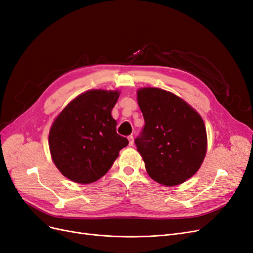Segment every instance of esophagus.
<instances>
[{
  "mask_svg": "<svg viewBox=\"0 0 253 253\" xmlns=\"http://www.w3.org/2000/svg\"><path fill=\"white\" fill-rule=\"evenodd\" d=\"M127 139H128V145H129V147H132V145L134 144V137L133 136H128Z\"/></svg>",
  "mask_w": 253,
  "mask_h": 253,
  "instance_id": "1",
  "label": "esophagus"
}]
</instances>
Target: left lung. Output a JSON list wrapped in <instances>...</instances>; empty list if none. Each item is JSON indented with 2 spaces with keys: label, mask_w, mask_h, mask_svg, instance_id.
<instances>
[{
  "label": "left lung",
  "mask_w": 253,
  "mask_h": 253,
  "mask_svg": "<svg viewBox=\"0 0 253 253\" xmlns=\"http://www.w3.org/2000/svg\"><path fill=\"white\" fill-rule=\"evenodd\" d=\"M137 100L144 126L135 144L151 178L175 186L192 177L207 151L202 117L182 99L160 88L139 89Z\"/></svg>",
  "instance_id": "left-lung-1"
}]
</instances>
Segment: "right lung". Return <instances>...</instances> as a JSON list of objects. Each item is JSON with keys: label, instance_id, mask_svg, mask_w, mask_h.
Wrapping results in <instances>:
<instances>
[{"label": "right lung", "instance_id": "obj_1", "mask_svg": "<svg viewBox=\"0 0 253 253\" xmlns=\"http://www.w3.org/2000/svg\"><path fill=\"white\" fill-rule=\"evenodd\" d=\"M118 91L91 89L68 103L53 121L49 150L65 177L90 183L108 172L128 140L116 132L111 112Z\"/></svg>", "mask_w": 253, "mask_h": 253}]
</instances>
